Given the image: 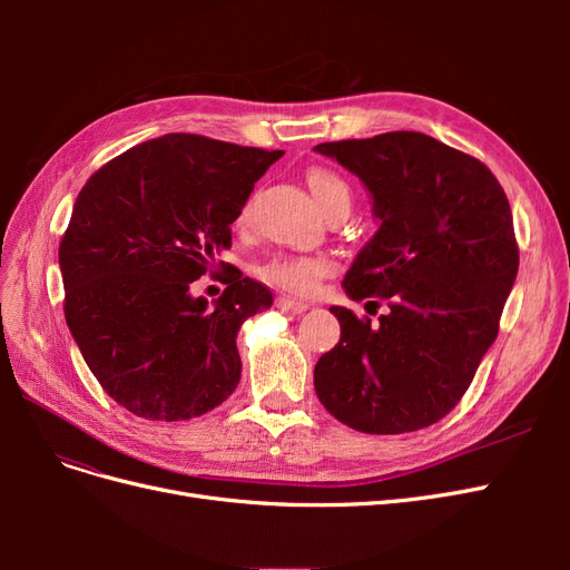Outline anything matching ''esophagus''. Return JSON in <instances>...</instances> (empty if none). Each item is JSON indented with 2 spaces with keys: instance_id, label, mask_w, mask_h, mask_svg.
Masks as SVG:
<instances>
[{
  "instance_id": "1",
  "label": "esophagus",
  "mask_w": 570,
  "mask_h": 570,
  "mask_svg": "<svg viewBox=\"0 0 570 570\" xmlns=\"http://www.w3.org/2000/svg\"><path fill=\"white\" fill-rule=\"evenodd\" d=\"M275 306H278L281 312H289V314H302V312H306V308H308L306 302L292 299V297H278V299H275Z\"/></svg>"
}]
</instances>
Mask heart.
<instances>
[{
    "mask_svg": "<svg viewBox=\"0 0 570 570\" xmlns=\"http://www.w3.org/2000/svg\"><path fill=\"white\" fill-rule=\"evenodd\" d=\"M308 189L321 206V212L327 214L335 206H350L352 189L331 168H314L306 178ZM249 216V204L243 212V220ZM264 281L278 285L295 295H308L318 281L333 273V262L327 256H306V254H275L256 268Z\"/></svg>",
    "mask_w": 570,
    "mask_h": 570,
    "instance_id": "1",
    "label": "heart"
}]
</instances>
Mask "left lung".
Instances as JSON below:
<instances>
[{"mask_svg":"<svg viewBox=\"0 0 570 570\" xmlns=\"http://www.w3.org/2000/svg\"><path fill=\"white\" fill-rule=\"evenodd\" d=\"M314 149L366 185L381 220L342 287L390 306L377 323L331 306L342 333L314 368L318 400L358 433L433 425L469 390L519 273L509 199L485 164L423 132Z\"/></svg>","mask_w":570,"mask_h":570,"instance_id":"8db88e82","label":"left lung"}]
</instances>
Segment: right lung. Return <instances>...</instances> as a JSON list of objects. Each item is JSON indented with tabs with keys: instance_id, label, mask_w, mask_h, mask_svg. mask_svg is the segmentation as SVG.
Returning <instances> with one entry per match:
<instances>
[{
	"instance_id": "add662e5",
	"label": "right lung",
	"mask_w": 570,
	"mask_h": 570,
	"mask_svg": "<svg viewBox=\"0 0 570 570\" xmlns=\"http://www.w3.org/2000/svg\"><path fill=\"white\" fill-rule=\"evenodd\" d=\"M281 157L168 132L80 189L59 245L63 314L99 385L135 416L187 421L235 392L237 331L273 295L218 258L254 183ZM216 265L229 287L212 305L193 298L188 285Z\"/></svg>"
}]
</instances>
